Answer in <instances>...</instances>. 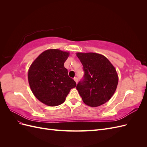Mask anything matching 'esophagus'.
Listing matches in <instances>:
<instances>
[{
	"label": "esophagus",
	"mask_w": 147,
	"mask_h": 147,
	"mask_svg": "<svg viewBox=\"0 0 147 147\" xmlns=\"http://www.w3.org/2000/svg\"><path fill=\"white\" fill-rule=\"evenodd\" d=\"M74 79L75 82H76V83H78V78H77V77H75Z\"/></svg>",
	"instance_id": "34e87169"
}]
</instances>
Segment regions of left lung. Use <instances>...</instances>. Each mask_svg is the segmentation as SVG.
Listing matches in <instances>:
<instances>
[{
	"instance_id": "obj_1",
	"label": "left lung",
	"mask_w": 147,
	"mask_h": 147,
	"mask_svg": "<svg viewBox=\"0 0 147 147\" xmlns=\"http://www.w3.org/2000/svg\"><path fill=\"white\" fill-rule=\"evenodd\" d=\"M83 67L84 76L77 90L86 105L96 107L109 101L118 83L114 66L104 56L95 53H77Z\"/></svg>"
}]
</instances>
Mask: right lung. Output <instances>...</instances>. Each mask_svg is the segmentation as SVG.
<instances>
[{"mask_svg": "<svg viewBox=\"0 0 147 147\" xmlns=\"http://www.w3.org/2000/svg\"><path fill=\"white\" fill-rule=\"evenodd\" d=\"M69 56V52L50 49L41 53L30 66V88L35 97L45 105L63 104L71 89L76 86L64 66Z\"/></svg>", "mask_w": 147, "mask_h": 147, "instance_id": "1", "label": "right lung"}]
</instances>
